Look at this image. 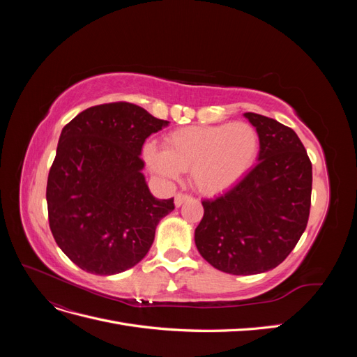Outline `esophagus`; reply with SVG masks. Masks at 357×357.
<instances>
[{"label": "esophagus", "mask_w": 357, "mask_h": 357, "mask_svg": "<svg viewBox=\"0 0 357 357\" xmlns=\"http://www.w3.org/2000/svg\"><path fill=\"white\" fill-rule=\"evenodd\" d=\"M189 199H192V197L186 195V193H177V195L174 197L176 207H180V205H183V204H185V202L189 201Z\"/></svg>", "instance_id": "obj_1"}]
</instances>
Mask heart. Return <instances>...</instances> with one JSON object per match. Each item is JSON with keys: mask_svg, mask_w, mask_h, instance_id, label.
<instances>
[{"mask_svg": "<svg viewBox=\"0 0 357 357\" xmlns=\"http://www.w3.org/2000/svg\"><path fill=\"white\" fill-rule=\"evenodd\" d=\"M259 134L245 122L188 126L165 137V149L149 143L143 156L150 171L165 181L181 171L204 195H218L238 183L256 162Z\"/></svg>", "mask_w": 357, "mask_h": 357, "instance_id": "heart-1", "label": "heart"}]
</instances>
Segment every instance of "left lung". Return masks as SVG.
Returning <instances> with one entry per match:
<instances>
[{
    "instance_id": "left-lung-1",
    "label": "left lung",
    "mask_w": 357,
    "mask_h": 357,
    "mask_svg": "<svg viewBox=\"0 0 357 357\" xmlns=\"http://www.w3.org/2000/svg\"><path fill=\"white\" fill-rule=\"evenodd\" d=\"M259 134V156L223 195L204 199L195 229L201 256L234 275L266 273L282 264L307 228L312 168L294 129L256 113H244Z\"/></svg>"
}]
</instances>
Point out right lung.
<instances>
[{"label":"right lung","mask_w":357,"mask_h":357,"mask_svg":"<svg viewBox=\"0 0 357 357\" xmlns=\"http://www.w3.org/2000/svg\"><path fill=\"white\" fill-rule=\"evenodd\" d=\"M129 102L91 107L63 126L47 178L49 225L83 271L113 275L135 266L174 198L149 190L139 158L146 138L168 126Z\"/></svg>","instance_id":"add662e5"}]
</instances>
